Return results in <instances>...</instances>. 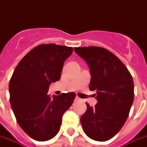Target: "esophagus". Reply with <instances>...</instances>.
<instances>
[{
    "label": "esophagus",
    "mask_w": 147,
    "mask_h": 147,
    "mask_svg": "<svg viewBox=\"0 0 147 147\" xmlns=\"http://www.w3.org/2000/svg\"><path fill=\"white\" fill-rule=\"evenodd\" d=\"M80 100H81V98H80L79 97H76V98H75L76 102H78V101H80Z\"/></svg>",
    "instance_id": "obj_1"
}]
</instances>
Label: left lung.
<instances>
[{"mask_svg": "<svg viewBox=\"0 0 147 147\" xmlns=\"http://www.w3.org/2000/svg\"><path fill=\"white\" fill-rule=\"evenodd\" d=\"M74 51L90 67L89 89L96 91L98 100L94 107L86 103V111L81 117L84 132L95 141L110 140L125 124L133 104L132 76L122 61L106 49L78 47Z\"/></svg>", "mask_w": 147, "mask_h": 147, "instance_id": "8db88e82", "label": "left lung"}]
</instances>
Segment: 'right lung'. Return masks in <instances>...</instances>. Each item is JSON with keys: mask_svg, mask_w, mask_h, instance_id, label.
Wrapping results in <instances>:
<instances>
[{"mask_svg": "<svg viewBox=\"0 0 147 147\" xmlns=\"http://www.w3.org/2000/svg\"><path fill=\"white\" fill-rule=\"evenodd\" d=\"M72 47L39 45L18 64L9 84L11 107L19 126L34 140H49L58 133L64 113L71 106L75 93L53 96L49 85L59 81L64 61Z\"/></svg>", "mask_w": 147, "mask_h": 147, "instance_id": "right-lung-1", "label": "right lung"}]
</instances>
